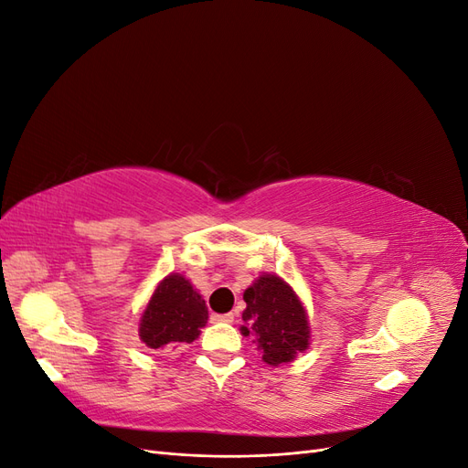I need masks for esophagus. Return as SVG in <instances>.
<instances>
[{
	"instance_id": "1",
	"label": "esophagus",
	"mask_w": 468,
	"mask_h": 468,
	"mask_svg": "<svg viewBox=\"0 0 468 468\" xmlns=\"http://www.w3.org/2000/svg\"><path fill=\"white\" fill-rule=\"evenodd\" d=\"M212 322H226V324H232L234 322V314L229 313V314H212L210 316Z\"/></svg>"
}]
</instances>
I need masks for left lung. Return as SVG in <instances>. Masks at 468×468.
I'll list each match as a JSON object with an SVG mask.
<instances>
[{
    "mask_svg": "<svg viewBox=\"0 0 468 468\" xmlns=\"http://www.w3.org/2000/svg\"><path fill=\"white\" fill-rule=\"evenodd\" d=\"M242 335L253 337L267 365L289 363L310 346L306 308L289 282L277 275H261L244 292Z\"/></svg>",
    "mask_w": 468,
    "mask_h": 468,
    "instance_id": "8db88e82",
    "label": "left lung"
}]
</instances>
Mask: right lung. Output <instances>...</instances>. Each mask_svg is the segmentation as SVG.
<instances>
[{"instance_id": "add662e5", "label": "right lung", "mask_w": 468, "mask_h": 468, "mask_svg": "<svg viewBox=\"0 0 468 468\" xmlns=\"http://www.w3.org/2000/svg\"><path fill=\"white\" fill-rule=\"evenodd\" d=\"M208 320V310L191 281L169 273L154 289L138 322V335L150 349H176L195 342Z\"/></svg>"}]
</instances>
